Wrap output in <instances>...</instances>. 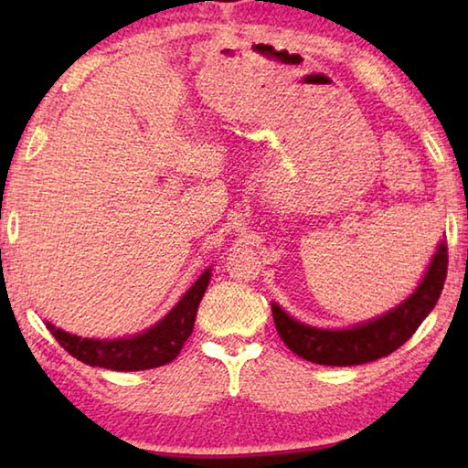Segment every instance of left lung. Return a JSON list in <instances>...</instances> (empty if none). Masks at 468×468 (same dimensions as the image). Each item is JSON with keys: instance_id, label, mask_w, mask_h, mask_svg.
<instances>
[{"instance_id": "obj_1", "label": "left lung", "mask_w": 468, "mask_h": 468, "mask_svg": "<svg viewBox=\"0 0 468 468\" xmlns=\"http://www.w3.org/2000/svg\"><path fill=\"white\" fill-rule=\"evenodd\" d=\"M448 271V245L440 241L421 282L410 295L378 318L348 328H318L292 318L272 301L276 330L292 353L320 366H361L386 357L421 326L440 299Z\"/></svg>"}]
</instances>
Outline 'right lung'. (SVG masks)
I'll return each instance as SVG.
<instances>
[{
	"label": "right lung",
	"mask_w": 468,
	"mask_h": 468,
	"mask_svg": "<svg viewBox=\"0 0 468 468\" xmlns=\"http://www.w3.org/2000/svg\"><path fill=\"white\" fill-rule=\"evenodd\" d=\"M212 276V266L206 268L184 297L171 307L167 315L153 326L132 336L122 338H82L78 335L55 328L47 322L55 340L78 361L90 367H105L113 371H140L161 367L177 357L186 340L194 330L197 305L204 297Z\"/></svg>",
	"instance_id": "right-lung-1"
}]
</instances>
